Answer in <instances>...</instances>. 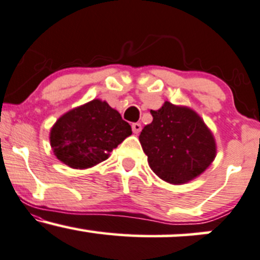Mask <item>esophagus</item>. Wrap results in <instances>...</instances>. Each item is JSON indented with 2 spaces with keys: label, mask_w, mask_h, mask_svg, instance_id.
Returning a JSON list of instances; mask_svg holds the SVG:
<instances>
[{
  "label": "esophagus",
  "mask_w": 260,
  "mask_h": 260,
  "mask_svg": "<svg viewBox=\"0 0 260 260\" xmlns=\"http://www.w3.org/2000/svg\"><path fill=\"white\" fill-rule=\"evenodd\" d=\"M132 131L134 134H138L140 133V131H142V124L138 123V122H136V123L132 124Z\"/></svg>",
  "instance_id": "34e87169"
}]
</instances>
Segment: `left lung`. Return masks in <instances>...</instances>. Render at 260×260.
<instances>
[{
  "label": "left lung",
  "mask_w": 260,
  "mask_h": 260,
  "mask_svg": "<svg viewBox=\"0 0 260 260\" xmlns=\"http://www.w3.org/2000/svg\"><path fill=\"white\" fill-rule=\"evenodd\" d=\"M150 112L152 122L143 128L139 142L156 176L178 185L207 170L217 146L202 118L192 109L170 102Z\"/></svg>",
  "instance_id": "obj_1"
}]
</instances>
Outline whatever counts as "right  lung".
Returning <instances> with one entry per match:
<instances>
[{"mask_svg":"<svg viewBox=\"0 0 260 260\" xmlns=\"http://www.w3.org/2000/svg\"><path fill=\"white\" fill-rule=\"evenodd\" d=\"M131 134L132 128L120 112L106 102L93 99L59 117L49 140L59 161L84 170L105 161Z\"/></svg>","mask_w":260,"mask_h":260,"instance_id":"1","label":"right lung"}]
</instances>
